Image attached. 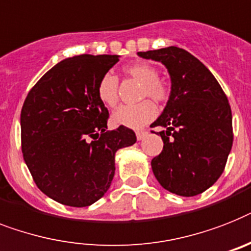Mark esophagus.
<instances>
[{
  "instance_id": "1",
  "label": "esophagus",
  "mask_w": 251,
  "mask_h": 251,
  "mask_svg": "<svg viewBox=\"0 0 251 251\" xmlns=\"http://www.w3.org/2000/svg\"><path fill=\"white\" fill-rule=\"evenodd\" d=\"M146 136H148V132H146V130H137V132H136V137H137L138 141L144 140Z\"/></svg>"
}]
</instances>
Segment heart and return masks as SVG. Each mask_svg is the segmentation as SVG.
Returning a JSON list of instances; mask_svg holds the SVG:
<instances>
[{"label":"heart","instance_id":"heart-1","mask_svg":"<svg viewBox=\"0 0 251 251\" xmlns=\"http://www.w3.org/2000/svg\"><path fill=\"white\" fill-rule=\"evenodd\" d=\"M123 72L127 75L142 83L141 99L150 97L154 101L163 102L169 96L168 87L159 80V72L148 63H134L124 66ZM97 96L103 105L114 107L118 102V78L114 74L106 73L99 82ZM156 115V107L151 101H142L136 105H123L111 114V123L117 127H127L138 129L152 121Z\"/></svg>","mask_w":251,"mask_h":251}]
</instances>
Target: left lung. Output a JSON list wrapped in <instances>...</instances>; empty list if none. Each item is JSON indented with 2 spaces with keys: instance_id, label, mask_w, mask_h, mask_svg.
<instances>
[{
  "instance_id": "left-lung-1",
  "label": "left lung",
  "mask_w": 251,
  "mask_h": 251,
  "mask_svg": "<svg viewBox=\"0 0 251 251\" xmlns=\"http://www.w3.org/2000/svg\"><path fill=\"white\" fill-rule=\"evenodd\" d=\"M137 55L161 63L171 76L167 105L151 124L163 128L156 134L164 142L151 160L154 176L172 194L199 195L221 177L232 148L227 96L208 68L186 50L171 46Z\"/></svg>"
}]
</instances>
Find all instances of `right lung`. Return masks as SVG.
I'll return each mask as SVG.
<instances>
[{"label":"right lung","instance_id":"add662e5","mask_svg":"<svg viewBox=\"0 0 251 251\" xmlns=\"http://www.w3.org/2000/svg\"><path fill=\"white\" fill-rule=\"evenodd\" d=\"M119 57H68L24 101V161L39 190L60 204L82 208L102 198L115 175L117 151L137 140L127 127L107 130L109 111L97 96L99 82Z\"/></svg>","mask_w":251,"mask_h":251}]
</instances>
